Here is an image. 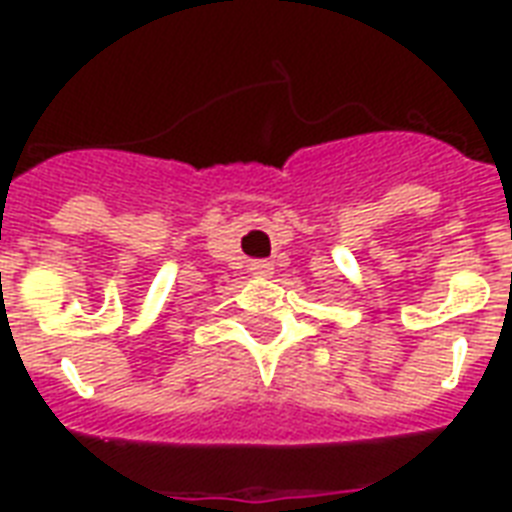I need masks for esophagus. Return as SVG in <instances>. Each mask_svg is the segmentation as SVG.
Instances as JSON below:
<instances>
[{"mask_svg": "<svg viewBox=\"0 0 512 512\" xmlns=\"http://www.w3.org/2000/svg\"><path fill=\"white\" fill-rule=\"evenodd\" d=\"M249 273L257 276V279H268L273 273V265L268 263V260H252V263H249Z\"/></svg>", "mask_w": 512, "mask_h": 512, "instance_id": "obj_1", "label": "esophagus"}]
</instances>
